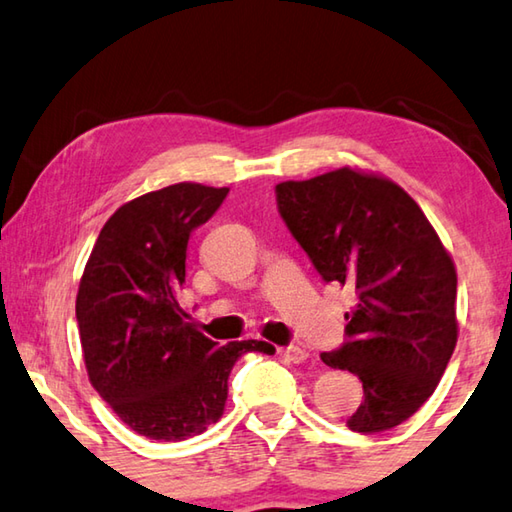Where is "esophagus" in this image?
<instances>
[{"instance_id":"esophagus-1","label":"esophagus","mask_w":512,"mask_h":512,"mask_svg":"<svg viewBox=\"0 0 512 512\" xmlns=\"http://www.w3.org/2000/svg\"><path fill=\"white\" fill-rule=\"evenodd\" d=\"M277 354H280L284 361H291V363H305L309 359V352L298 348V345H284V348L277 350Z\"/></svg>"}]
</instances>
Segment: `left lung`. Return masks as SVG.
Returning <instances> with one entry per match:
<instances>
[{
	"mask_svg": "<svg viewBox=\"0 0 512 512\" xmlns=\"http://www.w3.org/2000/svg\"><path fill=\"white\" fill-rule=\"evenodd\" d=\"M277 212L325 282L348 284L345 343L329 368L363 384L357 433L393 429L436 391L456 348V268L418 203L348 167L275 187Z\"/></svg>",
	"mask_w": 512,
	"mask_h": 512,
	"instance_id": "left-lung-1",
	"label": "left lung"
}]
</instances>
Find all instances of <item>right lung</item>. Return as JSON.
<instances>
[{
  "instance_id": "1",
  "label": "right lung",
  "mask_w": 512,
  "mask_h": 512,
  "mask_svg": "<svg viewBox=\"0 0 512 512\" xmlns=\"http://www.w3.org/2000/svg\"><path fill=\"white\" fill-rule=\"evenodd\" d=\"M230 189L169 185L121 205L85 264L76 320L92 386L119 420L151 440L176 443L221 418L228 377L264 341L207 339L178 305L187 244Z\"/></svg>"
}]
</instances>
